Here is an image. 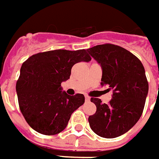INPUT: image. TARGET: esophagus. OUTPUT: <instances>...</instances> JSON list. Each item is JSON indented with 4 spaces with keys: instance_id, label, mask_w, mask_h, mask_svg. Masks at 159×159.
Listing matches in <instances>:
<instances>
[{
    "instance_id": "obj_1",
    "label": "esophagus",
    "mask_w": 159,
    "mask_h": 159,
    "mask_svg": "<svg viewBox=\"0 0 159 159\" xmlns=\"http://www.w3.org/2000/svg\"><path fill=\"white\" fill-rule=\"evenodd\" d=\"M85 100H86V101H89V100H90V98L88 97V96H85Z\"/></svg>"
}]
</instances>
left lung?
Returning <instances> with one entry per match:
<instances>
[{"label": "left lung", "mask_w": 159, "mask_h": 159, "mask_svg": "<svg viewBox=\"0 0 159 159\" xmlns=\"http://www.w3.org/2000/svg\"><path fill=\"white\" fill-rule=\"evenodd\" d=\"M87 51L102 68L101 85L112 90L108 104L99 98L90 99L97 111L89 116V126L102 138H117L131 129L143 113L149 90L144 68L133 54L114 44L98 45Z\"/></svg>", "instance_id": "1"}]
</instances>
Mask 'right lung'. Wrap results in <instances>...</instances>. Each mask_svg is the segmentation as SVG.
<instances>
[{
    "label": "right lung",
    "mask_w": 159,
    "mask_h": 159,
    "mask_svg": "<svg viewBox=\"0 0 159 159\" xmlns=\"http://www.w3.org/2000/svg\"><path fill=\"white\" fill-rule=\"evenodd\" d=\"M90 60L85 49H56L33 55L22 63L16 92L20 111L32 129L48 136L65 129L72 113L84 103V96H69L61 84L70 79L75 63Z\"/></svg>",
    "instance_id": "add662e5"
}]
</instances>
